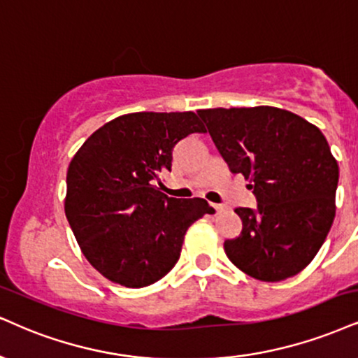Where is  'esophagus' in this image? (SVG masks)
<instances>
[{
	"label": "esophagus",
	"instance_id": "esophagus-1",
	"mask_svg": "<svg viewBox=\"0 0 358 358\" xmlns=\"http://www.w3.org/2000/svg\"><path fill=\"white\" fill-rule=\"evenodd\" d=\"M210 206L214 207V210H215V213H217V214L222 213V210H226V206H222V204H210Z\"/></svg>",
	"mask_w": 358,
	"mask_h": 358
}]
</instances>
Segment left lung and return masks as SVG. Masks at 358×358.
<instances>
[{"mask_svg": "<svg viewBox=\"0 0 358 358\" xmlns=\"http://www.w3.org/2000/svg\"><path fill=\"white\" fill-rule=\"evenodd\" d=\"M232 174L249 179L257 207H237L242 232L224 242L247 275L279 282L306 268L332 227L338 166L319 127L285 109H201Z\"/></svg>", "mask_w": 358, "mask_h": 358, "instance_id": "8db88e82", "label": "left lung"}]
</instances>
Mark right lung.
<instances>
[{"label": "right lung", "mask_w": 358, "mask_h": 358, "mask_svg": "<svg viewBox=\"0 0 358 358\" xmlns=\"http://www.w3.org/2000/svg\"><path fill=\"white\" fill-rule=\"evenodd\" d=\"M206 132L194 113H132L87 138L66 176L64 213L91 266L131 289L151 285L179 260L184 236L207 201L167 197L157 187L172 149Z\"/></svg>", "instance_id": "right-lung-1"}]
</instances>
